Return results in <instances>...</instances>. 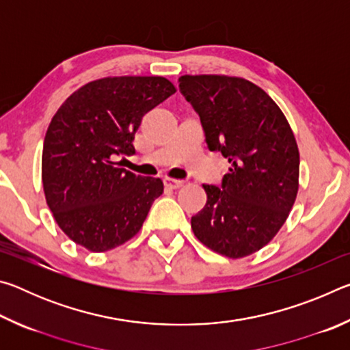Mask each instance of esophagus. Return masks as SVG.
<instances>
[{"mask_svg":"<svg viewBox=\"0 0 350 350\" xmlns=\"http://www.w3.org/2000/svg\"><path fill=\"white\" fill-rule=\"evenodd\" d=\"M163 183H165V187L170 189H177V188L183 187V180H176V179H165Z\"/></svg>","mask_w":350,"mask_h":350,"instance_id":"1","label":"esophagus"}]
</instances>
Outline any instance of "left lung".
I'll list each match as a JSON object with an SVG mask.
<instances>
[{"label": "left lung", "mask_w": 350, "mask_h": 350, "mask_svg": "<svg viewBox=\"0 0 350 350\" xmlns=\"http://www.w3.org/2000/svg\"><path fill=\"white\" fill-rule=\"evenodd\" d=\"M179 90L198 112L210 151L230 162L221 188L204 185L206 204L191 217L196 238L227 258L267 245L298 193L299 152L287 118L252 81L182 75Z\"/></svg>", "instance_id": "1"}]
</instances>
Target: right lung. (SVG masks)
I'll list each match as a JSON object with an SVG mask.
<instances>
[{"instance_id": "add662e5", "label": "right lung", "mask_w": 350, "mask_h": 350, "mask_svg": "<svg viewBox=\"0 0 350 350\" xmlns=\"http://www.w3.org/2000/svg\"><path fill=\"white\" fill-rule=\"evenodd\" d=\"M174 92L163 77H108L81 86L52 117L41 179L58 227L75 244L108 252L139 233L163 182L117 159L133 156L142 117Z\"/></svg>"}]
</instances>
